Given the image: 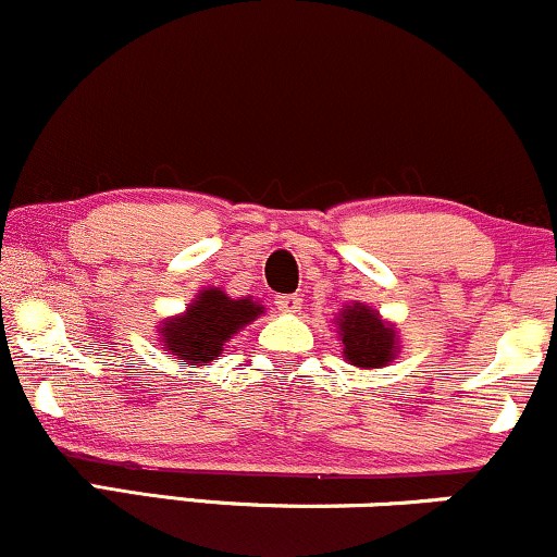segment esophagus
<instances>
[{
    "instance_id": "esophagus-1",
    "label": "esophagus",
    "mask_w": 557,
    "mask_h": 557,
    "mask_svg": "<svg viewBox=\"0 0 557 557\" xmlns=\"http://www.w3.org/2000/svg\"><path fill=\"white\" fill-rule=\"evenodd\" d=\"M276 307L281 312H299L302 310V297L299 294H286V297L276 299Z\"/></svg>"
}]
</instances>
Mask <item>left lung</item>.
I'll use <instances>...</instances> for the list:
<instances>
[{
	"label": "left lung",
	"instance_id": "8db88e82",
	"mask_svg": "<svg viewBox=\"0 0 557 557\" xmlns=\"http://www.w3.org/2000/svg\"><path fill=\"white\" fill-rule=\"evenodd\" d=\"M338 342L344 344L346 362L355 368H385L398 355L396 329L385 323L381 312L372 307L355 302L346 305L336 318Z\"/></svg>",
	"mask_w": 557,
	"mask_h": 557
}]
</instances>
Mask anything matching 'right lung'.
<instances>
[{"label":"right lung","instance_id":"right-lung-1","mask_svg":"<svg viewBox=\"0 0 557 557\" xmlns=\"http://www.w3.org/2000/svg\"><path fill=\"white\" fill-rule=\"evenodd\" d=\"M263 315V305L250 297L232 299L221 289H202L182 315L161 323V344L174 359L185 364H206L224 351L234 333Z\"/></svg>","mask_w":557,"mask_h":557}]
</instances>
